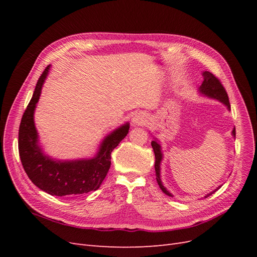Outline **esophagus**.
<instances>
[{"label": "esophagus", "mask_w": 257, "mask_h": 257, "mask_svg": "<svg viewBox=\"0 0 257 257\" xmlns=\"http://www.w3.org/2000/svg\"><path fill=\"white\" fill-rule=\"evenodd\" d=\"M132 122H133L134 125H143V124L146 123V116L143 113L135 114V116L133 118V120H132Z\"/></svg>", "instance_id": "34e87169"}]
</instances>
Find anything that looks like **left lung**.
Here are the masks:
<instances>
[{
  "instance_id": "obj_1",
  "label": "left lung",
  "mask_w": 257,
  "mask_h": 257,
  "mask_svg": "<svg viewBox=\"0 0 257 257\" xmlns=\"http://www.w3.org/2000/svg\"><path fill=\"white\" fill-rule=\"evenodd\" d=\"M204 76V81L201 83V85L199 87V92L201 94H204L210 98H214L220 100L221 103H223L225 106L227 107V109H230V104H229V99H228V95L226 93V90L224 89L223 84L221 83V81L216 78V77L210 72H204L203 73ZM231 135L236 137V130L234 128L231 132ZM151 146L153 148V151H154V155H155V164H154V168H155V176H157V181L158 184L160 186V189L163 191V193H165L166 195L170 196V197H174L173 194L170 193L169 191H167V189L165 188L164 185L162 183L161 180V162L163 159V153H162V148L161 145L159 144V142L157 139H154V141L151 142ZM221 186L219 188H216L214 191H212L211 193L207 194L205 197H208L210 195H212V194L216 191L219 190Z\"/></svg>"
}]
</instances>
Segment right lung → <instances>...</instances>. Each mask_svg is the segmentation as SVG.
<instances>
[{"instance_id":"1","label":"right lung","mask_w":257,"mask_h":257,"mask_svg":"<svg viewBox=\"0 0 257 257\" xmlns=\"http://www.w3.org/2000/svg\"><path fill=\"white\" fill-rule=\"evenodd\" d=\"M50 65L41 75L19 126V155L30 180L38 189L56 196H75L96 191L110 168V154L128 133L125 123L104 138L94 158L74 161L54 160L45 154L38 144V134L34 123V111L40 99L43 84Z\"/></svg>"}]
</instances>
